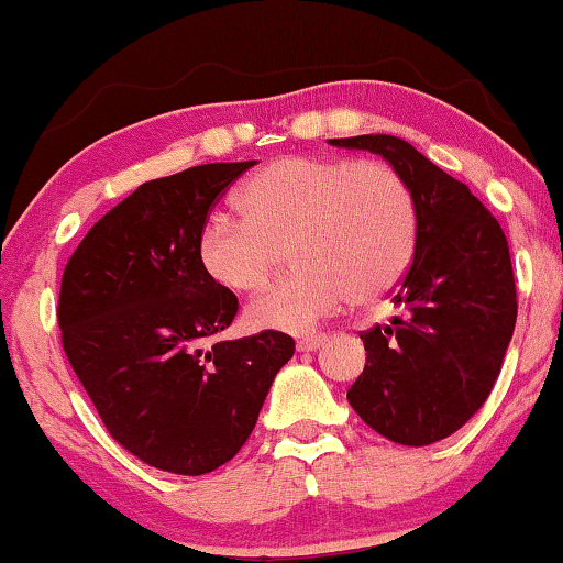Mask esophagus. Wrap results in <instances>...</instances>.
I'll return each instance as SVG.
<instances>
[{
    "instance_id": "34e87169",
    "label": "esophagus",
    "mask_w": 563,
    "mask_h": 563,
    "mask_svg": "<svg viewBox=\"0 0 563 563\" xmlns=\"http://www.w3.org/2000/svg\"><path fill=\"white\" fill-rule=\"evenodd\" d=\"M325 343V333H318V335H306V338H300L298 341V351H302V353H310V351H318L320 345Z\"/></svg>"
}]
</instances>
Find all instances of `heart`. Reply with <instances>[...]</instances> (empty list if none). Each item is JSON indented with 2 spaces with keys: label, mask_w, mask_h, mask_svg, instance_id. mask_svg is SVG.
<instances>
[{
  "label": "heart",
  "mask_w": 563,
  "mask_h": 563,
  "mask_svg": "<svg viewBox=\"0 0 563 563\" xmlns=\"http://www.w3.org/2000/svg\"><path fill=\"white\" fill-rule=\"evenodd\" d=\"M242 218L216 212L200 225L202 273L230 292L271 280L280 250L298 267L247 306L257 330L302 335L343 302H376L396 288L416 245V200L398 169L378 157L290 155L250 177Z\"/></svg>",
  "instance_id": "heart-1"
}]
</instances>
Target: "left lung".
<instances>
[{"instance_id": "8db88e82", "label": "left lung", "mask_w": 563, "mask_h": 563, "mask_svg": "<svg viewBox=\"0 0 563 563\" xmlns=\"http://www.w3.org/2000/svg\"><path fill=\"white\" fill-rule=\"evenodd\" d=\"M330 142L386 157L416 200L413 257L394 296L400 316L361 333L368 353L347 400L388 441L435 443L486 404L501 373L519 313L506 235L466 185L406 140Z\"/></svg>"}]
</instances>
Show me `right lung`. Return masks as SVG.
I'll return each mask as SVG.
<instances>
[{"label":"right lung","instance_id":"obj_1","mask_svg":"<svg viewBox=\"0 0 563 563\" xmlns=\"http://www.w3.org/2000/svg\"><path fill=\"white\" fill-rule=\"evenodd\" d=\"M255 165L212 163L140 185L62 273V347L114 441L167 474L202 476L243 449L296 353L278 330L220 341L238 298L202 273L200 225Z\"/></svg>","mask_w":563,"mask_h":563}]
</instances>
